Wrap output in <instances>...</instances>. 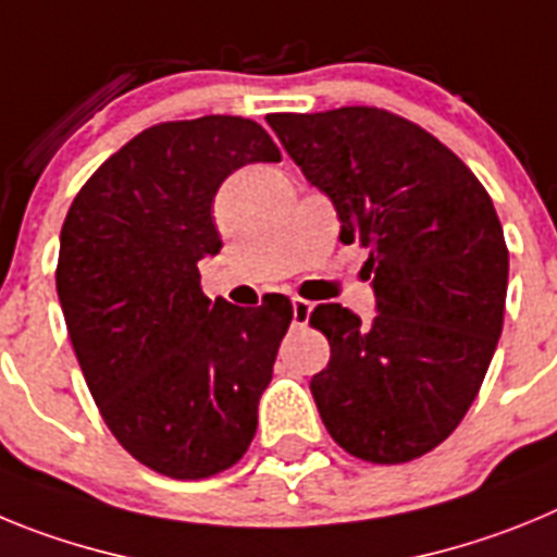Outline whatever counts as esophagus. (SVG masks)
Listing matches in <instances>:
<instances>
[{"label": "esophagus", "instance_id": "obj_1", "mask_svg": "<svg viewBox=\"0 0 557 557\" xmlns=\"http://www.w3.org/2000/svg\"><path fill=\"white\" fill-rule=\"evenodd\" d=\"M309 314H312V304L304 298H293V323L295 326H307Z\"/></svg>", "mask_w": 557, "mask_h": 557}]
</instances>
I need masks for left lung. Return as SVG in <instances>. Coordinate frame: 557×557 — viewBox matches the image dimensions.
<instances>
[{
	"mask_svg": "<svg viewBox=\"0 0 557 557\" xmlns=\"http://www.w3.org/2000/svg\"><path fill=\"white\" fill-rule=\"evenodd\" d=\"M268 125L373 275L371 323L339 304L309 314L332 346L309 382L318 412L359 460H416L457 430L499 343L508 245L494 203L449 147L385 108L270 113Z\"/></svg>",
	"mask_w": 557,
	"mask_h": 557,
	"instance_id": "left-lung-1",
	"label": "left lung"
}]
</instances>
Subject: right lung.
<instances>
[{"instance_id":"1","label":"right lung","mask_w":557,"mask_h":557,"mask_svg":"<svg viewBox=\"0 0 557 557\" xmlns=\"http://www.w3.org/2000/svg\"><path fill=\"white\" fill-rule=\"evenodd\" d=\"M253 161H282L253 120L161 122L113 152L63 220L55 284L88 391L122 449L172 480L248 451L293 321L284 295L243 309L200 287L198 262L223 248L214 195Z\"/></svg>"}]
</instances>
